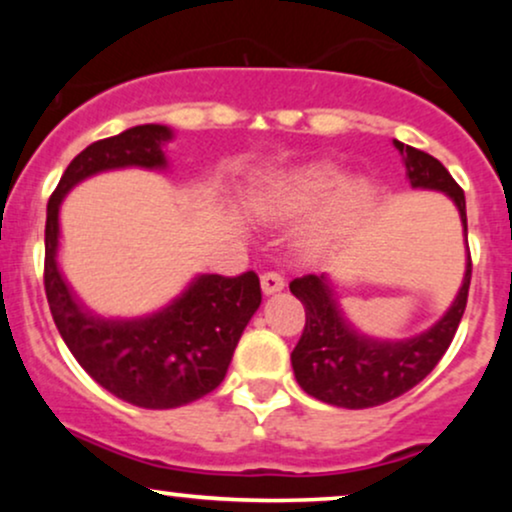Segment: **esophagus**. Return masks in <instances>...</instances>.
<instances>
[{
	"label": "esophagus",
	"mask_w": 512,
	"mask_h": 512,
	"mask_svg": "<svg viewBox=\"0 0 512 512\" xmlns=\"http://www.w3.org/2000/svg\"><path fill=\"white\" fill-rule=\"evenodd\" d=\"M260 284H262V291L264 293H276V291H281L284 289V276H281L279 272H264L262 276H260Z\"/></svg>",
	"instance_id": "esophagus-1"
}]
</instances>
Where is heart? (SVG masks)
<instances>
[{
  "mask_svg": "<svg viewBox=\"0 0 512 512\" xmlns=\"http://www.w3.org/2000/svg\"><path fill=\"white\" fill-rule=\"evenodd\" d=\"M344 180L342 175L337 173L334 168L327 166H313L293 173L289 180H284L279 185V190L274 192V202L276 207L284 209H310L317 207V204H327L330 199H334L342 190ZM366 199V192L356 190L346 195V202L351 207L361 204Z\"/></svg>",
  "mask_w": 512,
  "mask_h": 512,
  "instance_id": "heart-1",
  "label": "heart"
}]
</instances>
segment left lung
<instances>
[{
	"instance_id": "obj_1",
	"label": "left lung",
	"mask_w": 512,
	"mask_h": 512,
	"mask_svg": "<svg viewBox=\"0 0 512 512\" xmlns=\"http://www.w3.org/2000/svg\"><path fill=\"white\" fill-rule=\"evenodd\" d=\"M404 156L411 187L445 192L460 209L467 233V207L464 190L452 180L448 168L426 151L395 142ZM469 281H472V255L467 262L462 289L452 308L436 327L407 339V342H373L351 330L339 315L332 289L325 276L305 274L293 279L289 289L305 308V327L291 366L298 385L320 402L344 409H368L397 399L438 366L455 337L467 308Z\"/></svg>"
}]
</instances>
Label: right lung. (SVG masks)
Segmentation results:
<instances>
[{"instance_id":"right-lung-1","label":"right lung","mask_w":512,"mask_h":512,"mask_svg":"<svg viewBox=\"0 0 512 512\" xmlns=\"http://www.w3.org/2000/svg\"><path fill=\"white\" fill-rule=\"evenodd\" d=\"M168 139V127L139 125L86 146L57 182L45 221V296L64 344L98 385L144 409L182 407L216 390L240 334L262 303L255 272L199 276L166 310L132 322L88 315L69 293L55 262L62 197L101 170L166 166Z\"/></svg>"}]
</instances>
